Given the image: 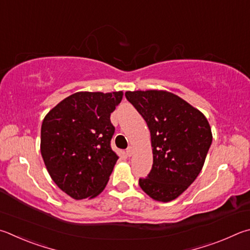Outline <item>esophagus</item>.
<instances>
[{
  "label": "esophagus",
  "instance_id": "34e87169",
  "mask_svg": "<svg viewBox=\"0 0 250 250\" xmlns=\"http://www.w3.org/2000/svg\"><path fill=\"white\" fill-rule=\"evenodd\" d=\"M133 152H134V149L132 146H129L128 148H126V155H128L129 157L133 155Z\"/></svg>",
  "mask_w": 250,
  "mask_h": 250
}]
</instances>
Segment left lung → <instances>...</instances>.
<instances>
[{
    "mask_svg": "<svg viewBox=\"0 0 250 250\" xmlns=\"http://www.w3.org/2000/svg\"><path fill=\"white\" fill-rule=\"evenodd\" d=\"M125 97L146 121L153 166L141 189L160 202L175 200L191 185L203 167L212 132L203 113L167 90H134Z\"/></svg>",
    "mask_w": 250,
    "mask_h": 250,
    "instance_id": "1",
    "label": "left lung"
}]
</instances>
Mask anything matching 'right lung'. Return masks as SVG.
Masks as SVG:
<instances>
[{
  "label": "right lung",
  "instance_id": "obj_1",
  "mask_svg": "<svg viewBox=\"0 0 250 250\" xmlns=\"http://www.w3.org/2000/svg\"><path fill=\"white\" fill-rule=\"evenodd\" d=\"M124 93L78 92L50 110L42 125L40 152L51 179L67 196L97 197L118 160L110 147V113Z\"/></svg>",
  "mask_w": 250,
  "mask_h": 250
}]
</instances>
